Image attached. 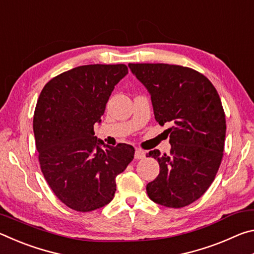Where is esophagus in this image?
Listing matches in <instances>:
<instances>
[{"mask_svg":"<svg viewBox=\"0 0 254 254\" xmlns=\"http://www.w3.org/2000/svg\"><path fill=\"white\" fill-rule=\"evenodd\" d=\"M134 158L137 159V160H140V159H144L145 158V151H143V150L137 149L135 153H134Z\"/></svg>","mask_w":254,"mask_h":254,"instance_id":"esophagus-1","label":"esophagus"}]
</instances>
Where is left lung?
Returning <instances> with one entry per match:
<instances>
[{"mask_svg": "<svg viewBox=\"0 0 254 254\" xmlns=\"http://www.w3.org/2000/svg\"><path fill=\"white\" fill-rule=\"evenodd\" d=\"M132 74L151 96L153 113L167 130L169 154L151 150L160 173L147 185L150 199L180 208L207 190L220 168L226 122L221 98L213 84L191 68L168 64H128Z\"/></svg>", "mask_w": 254, "mask_h": 254, "instance_id": "obj_1", "label": "left lung"}]
</instances>
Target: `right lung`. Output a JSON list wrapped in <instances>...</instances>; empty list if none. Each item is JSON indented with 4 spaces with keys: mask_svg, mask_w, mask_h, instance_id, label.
<instances>
[{
    "mask_svg": "<svg viewBox=\"0 0 254 254\" xmlns=\"http://www.w3.org/2000/svg\"><path fill=\"white\" fill-rule=\"evenodd\" d=\"M127 67L85 65L45 85L33 117L41 171L60 201L77 212H91L113 199L115 178L134 157L126 143L107 145L94 135L114 86Z\"/></svg>",
    "mask_w": 254,
    "mask_h": 254,
    "instance_id": "obj_1",
    "label": "right lung"
}]
</instances>
